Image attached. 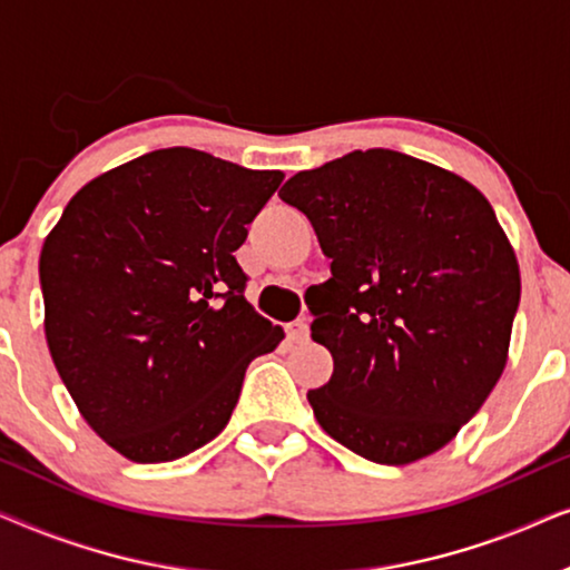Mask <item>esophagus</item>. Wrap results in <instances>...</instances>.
I'll return each mask as SVG.
<instances>
[{"label": "esophagus", "mask_w": 570, "mask_h": 570, "mask_svg": "<svg viewBox=\"0 0 570 570\" xmlns=\"http://www.w3.org/2000/svg\"><path fill=\"white\" fill-rule=\"evenodd\" d=\"M308 334H311V326L306 318H298V322L287 324V337H291L293 342H306Z\"/></svg>", "instance_id": "obj_1"}]
</instances>
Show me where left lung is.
Returning a JSON list of instances; mask_svg holds the SVG:
<instances>
[{"instance_id": "1", "label": "left lung", "mask_w": 570, "mask_h": 570, "mask_svg": "<svg viewBox=\"0 0 570 570\" xmlns=\"http://www.w3.org/2000/svg\"><path fill=\"white\" fill-rule=\"evenodd\" d=\"M279 197L332 259L308 306L334 361L308 392L318 425L376 464L443 449L501 379L519 308V262L490 202L384 147L301 170Z\"/></svg>"}]
</instances>
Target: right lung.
<instances>
[{
  "mask_svg": "<svg viewBox=\"0 0 570 570\" xmlns=\"http://www.w3.org/2000/svg\"><path fill=\"white\" fill-rule=\"evenodd\" d=\"M191 147L92 178L41 252L46 342L88 425L139 464L228 425L248 363L285 337L244 298L233 252L283 184Z\"/></svg>",
  "mask_w": 570,
  "mask_h": 570,
  "instance_id": "1",
  "label": "right lung"
}]
</instances>
